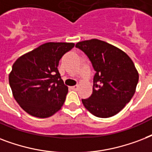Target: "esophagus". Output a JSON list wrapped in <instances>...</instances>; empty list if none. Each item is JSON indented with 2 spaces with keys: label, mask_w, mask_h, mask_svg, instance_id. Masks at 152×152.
Here are the masks:
<instances>
[{
  "label": "esophagus",
  "mask_w": 152,
  "mask_h": 152,
  "mask_svg": "<svg viewBox=\"0 0 152 152\" xmlns=\"http://www.w3.org/2000/svg\"><path fill=\"white\" fill-rule=\"evenodd\" d=\"M77 88H78V86H77V85H76V86H71V89H72L73 90H77Z\"/></svg>",
  "instance_id": "1"
}]
</instances>
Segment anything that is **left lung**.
I'll list each match as a JSON object with an SVG mask.
<instances>
[{
    "label": "left lung",
    "mask_w": 152,
    "mask_h": 152,
    "mask_svg": "<svg viewBox=\"0 0 152 152\" xmlns=\"http://www.w3.org/2000/svg\"><path fill=\"white\" fill-rule=\"evenodd\" d=\"M75 48L86 55L96 71L92 94L82 99L86 109L101 118L117 114L136 91L139 75L133 62L119 48L96 39L79 42Z\"/></svg>",
    "instance_id": "8db88e82"
}]
</instances>
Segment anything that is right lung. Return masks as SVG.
Returning a JSON list of instances; mask_svg holds the SVG:
<instances>
[{"mask_svg": "<svg viewBox=\"0 0 152 152\" xmlns=\"http://www.w3.org/2000/svg\"><path fill=\"white\" fill-rule=\"evenodd\" d=\"M75 47L72 43H47L14 63L9 85L14 98L31 116L47 118L63 106L68 87L58 70L59 60Z\"/></svg>", "mask_w": 152, "mask_h": 152, "instance_id": "1", "label": "right lung"}]
</instances>
